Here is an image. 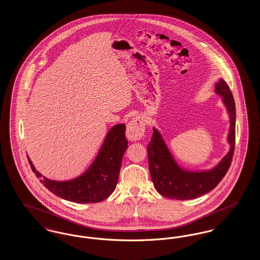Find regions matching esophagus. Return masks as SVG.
<instances>
[{
    "label": "esophagus",
    "instance_id": "1",
    "mask_svg": "<svg viewBox=\"0 0 260 260\" xmlns=\"http://www.w3.org/2000/svg\"><path fill=\"white\" fill-rule=\"evenodd\" d=\"M145 120L141 116H136L126 126L125 136L128 140L136 141L141 139L145 133Z\"/></svg>",
    "mask_w": 260,
    "mask_h": 260
}]
</instances>
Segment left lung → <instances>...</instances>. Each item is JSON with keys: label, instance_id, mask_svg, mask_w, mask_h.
I'll use <instances>...</instances> for the list:
<instances>
[{"label": "left lung", "instance_id": "obj_1", "mask_svg": "<svg viewBox=\"0 0 260 260\" xmlns=\"http://www.w3.org/2000/svg\"><path fill=\"white\" fill-rule=\"evenodd\" d=\"M214 87L229 117L227 142L230 147L211 169L189 170L182 167L175 160L159 129L153 126V136L147 146L149 171L155 189L166 198L191 200L209 193L221 181L231 165L235 147V101L223 79H219Z\"/></svg>", "mask_w": 260, "mask_h": 260}]
</instances>
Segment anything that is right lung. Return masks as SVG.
<instances>
[{
    "mask_svg": "<svg viewBox=\"0 0 260 260\" xmlns=\"http://www.w3.org/2000/svg\"><path fill=\"white\" fill-rule=\"evenodd\" d=\"M125 125L117 124L108 131L95 159L81 175L69 180H52L43 176L28 158L32 171L51 193L69 202L93 204L108 198L119 178L122 159L127 148Z\"/></svg>",
    "mask_w": 260,
    "mask_h": 260,
    "instance_id": "1",
    "label": "right lung"
}]
</instances>
